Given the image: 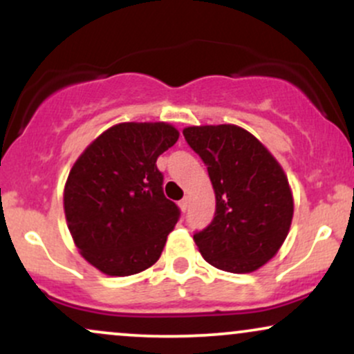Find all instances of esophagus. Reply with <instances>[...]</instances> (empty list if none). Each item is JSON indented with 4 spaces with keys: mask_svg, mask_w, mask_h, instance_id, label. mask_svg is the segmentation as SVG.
<instances>
[{
    "mask_svg": "<svg viewBox=\"0 0 354 354\" xmlns=\"http://www.w3.org/2000/svg\"><path fill=\"white\" fill-rule=\"evenodd\" d=\"M188 206H189V198L185 196V198H183V200L180 201V208H181L183 211H186V209H188Z\"/></svg>",
    "mask_w": 354,
    "mask_h": 354,
    "instance_id": "esophagus-1",
    "label": "esophagus"
}]
</instances>
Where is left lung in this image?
Here are the masks:
<instances>
[{
    "instance_id": "left-lung-1",
    "label": "left lung",
    "mask_w": 354,
    "mask_h": 354,
    "mask_svg": "<svg viewBox=\"0 0 354 354\" xmlns=\"http://www.w3.org/2000/svg\"><path fill=\"white\" fill-rule=\"evenodd\" d=\"M185 140L208 166L216 213L194 243L211 266L253 273L290 233L295 203L281 165L258 138L236 124L188 126Z\"/></svg>"
}]
</instances>
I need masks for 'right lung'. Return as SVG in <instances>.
<instances>
[{"label": "right lung", "instance_id": "1", "mask_svg": "<svg viewBox=\"0 0 354 354\" xmlns=\"http://www.w3.org/2000/svg\"><path fill=\"white\" fill-rule=\"evenodd\" d=\"M180 138L173 124L120 123L80 154L64 185L68 230L81 256L108 276H131L160 259L180 209L156 168Z\"/></svg>", "mask_w": 354, "mask_h": 354}]
</instances>
